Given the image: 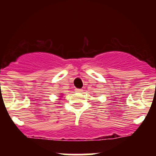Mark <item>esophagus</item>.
<instances>
[{
  "instance_id": "34e87169",
  "label": "esophagus",
  "mask_w": 156,
  "mask_h": 156,
  "mask_svg": "<svg viewBox=\"0 0 156 156\" xmlns=\"http://www.w3.org/2000/svg\"><path fill=\"white\" fill-rule=\"evenodd\" d=\"M75 91H76V92H82L83 90L82 89H78V88H76V89H75Z\"/></svg>"
}]
</instances>
